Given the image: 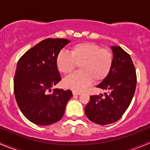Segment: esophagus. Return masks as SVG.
<instances>
[{"label":"esophagus","mask_w":150,"mask_h":150,"mask_svg":"<svg viewBox=\"0 0 150 150\" xmlns=\"http://www.w3.org/2000/svg\"><path fill=\"white\" fill-rule=\"evenodd\" d=\"M72 93H73V95H77V96H78V95L81 94V92H77L73 91H72Z\"/></svg>","instance_id":"34e87169"}]
</instances>
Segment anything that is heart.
<instances>
[{
	"instance_id": "heart-1",
	"label": "heart",
	"mask_w": 150,
	"mask_h": 150,
	"mask_svg": "<svg viewBox=\"0 0 150 150\" xmlns=\"http://www.w3.org/2000/svg\"><path fill=\"white\" fill-rule=\"evenodd\" d=\"M114 62V56L110 50L102 48L93 43H81L72 46L69 54L60 51L56 59L58 70L69 75L77 65L79 71L67 77L63 81L66 88L75 91H82L92 81L100 82L110 73Z\"/></svg>"
}]
</instances>
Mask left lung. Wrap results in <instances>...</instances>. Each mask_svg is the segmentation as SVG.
I'll use <instances>...</instances> for the list:
<instances>
[{
    "mask_svg": "<svg viewBox=\"0 0 150 150\" xmlns=\"http://www.w3.org/2000/svg\"><path fill=\"white\" fill-rule=\"evenodd\" d=\"M114 62L110 73L97 88L107 90L104 95L90 96L85 113L91 121L107 125L120 119L134 97L137 74L132 59L120 46H111Z\"/></svg>",
    "mask_w": 150,
    "mask_h": 150,
    "instance_id": "1",
    "label": "left lung"
}]
</instances>
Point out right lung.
<instances>
[{"mask_svg": "<svg viewBox=\"0 0 150 150\" xmlns=\"http://www.w3.org/2000/svg\"><path fill=\"white\" fill-rule=\"evenodd\" d=\"M69 42L64 38L45 39L18 61L13 80L15 98L22 114L36 125H48L61 120L72 96L70 90L55 88L51 92L61 81L56 59Z\"/></svg>", "mask_w": 150, "mask_h": 150, "instance_id": "right-lung-1", "label": "right lung"}]
</instances>
